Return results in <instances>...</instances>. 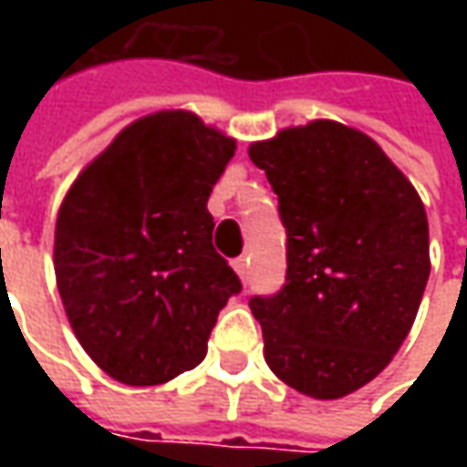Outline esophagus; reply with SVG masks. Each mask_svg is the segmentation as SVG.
Instances as JSON below:
<instances>
[{"label":"esophagus","mask_w":467,"mask_h":467,"mask_svg":"<svg viewBox=\"0 0 467 467\" xmlns=\"http://www.w3.org/2000/svg\"><path fill=\"white\" fill-rule=\"evenodd\" d=\"M234 267H236V273H239V278L246 280L249 278V257L244 254L239 260H234Z\"/></svg>","instance_id":"obj_1"}]
</instances>
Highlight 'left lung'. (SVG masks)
Segmentation results:
<instances>
[{
    "instance_id": "1",
    "label": "left lung",
    "mask_w": 467,
    "mask_h": 467,
    "mask_svg": "<svg viewBox=\"0 0 467 467\" xmlns=\"http://www.w3.org/2000/svg\"><path fill=\"white\" fill-rule=\"evenodd\" d=\"M249 158L285 228L283 288L249 298L265 361L309 398L350 395L413 327L431 270L421 197L371 137L337 121L283 130Z\"/></svg>"
}]
</instances>
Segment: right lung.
Listing matches in <instances>:
<instances>
[{"label": "right lung", "instance_id": "obj_1", "mask_svg": "<svg viewBox=\"0 0 467 467\" xmlns=\"http://www.w3.org/2000/svg\"><path fill=\"white\" fill-rule=\"evenodd\" d=\"M236 142L189 111L137 119L64 197L54 270L85 353L132 387L194 368L242 280L213 246L207 197Z\"/></svg>", "mask_w": 467, "mask_h": 467}]
</instances>
